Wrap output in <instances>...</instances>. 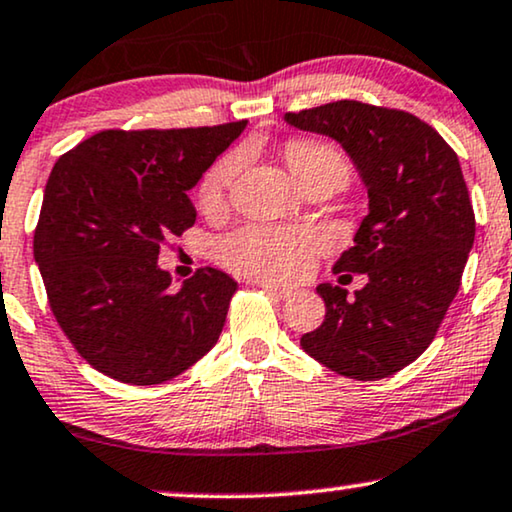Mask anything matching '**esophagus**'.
I'll return each mask as SVG.
<instances>
[{
  "label": "esophagus",
  "mask_w": 512,
  "mask_h": 512,
  "mask_svg": "<svg viewBox=\"0 0 512 512\" xmlns=\"http://www.w3.org/2000/svg\"><path fill=\"white\" fill-rule=\"evenodd\" d=\"M263 291H268L272 298H277V301H287V298L294 296V291L291 289H284V287H277V284H270V282H261Z\"/></svg>",
  "instance_id": "1"
}]
</instances>
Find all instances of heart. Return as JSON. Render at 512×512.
<instances>
[{
    "label": "heart",
    "instance_id": "b5f03b06",
    "mask_svg": "<svg viewBox=\"0 0 512 512\" xmlns=\"http://www.w3.org/2000/svg\"><path fill=\"white\" fill-rule=\"evenodd\" d=\"M284 159L301 188L313 183H331L336 188L348 181L350 169L336 148L320 141H289ZM242 155L228 152L204 171L197 185V202L204 211H214L225 202L232 181L240 171ZM317 251V237L308 230L265 228L249 225L218 244V256L228 268L261 280L291 282L308 272Z\"/></svg>",
    "mask_w": 512,
    "mask_h": 512
}]
</instances>
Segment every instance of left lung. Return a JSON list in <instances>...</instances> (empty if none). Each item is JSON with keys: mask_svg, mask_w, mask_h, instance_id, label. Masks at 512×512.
I'll return each instance as SVG.
<instances>
[{"mask_svg": "<svg viewBox=\"0 0 512 512\" xmlns=\"http://www.w3.org/2000/svg\"><path fill=\"white\" fill-rule=\"evenodd\" d=\"M284 122L341 143L367 188L369 214L334 270L369 282L355 298L320 284L327 315L303 350L336 374L376 381L416 360L447 315L475 242V214L456 152L404 110L336 101Z\"/></svg>", "mask_w": 512, "mask_h": 512, "instance_id": "1", "label": "left lung"}]
</instances>
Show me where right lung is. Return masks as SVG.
<instances>
[{
	"label": "right lung",
	"mask_w": 512,
	"mask_h": 512,
	"mask_svg": "<svg viewBox=\"0 0 512 512\" xmlns=\"http://www.w3.org/2000/svg\"><path fill=\"white\" fill-rule=\"evenodd\" d=\"M242 122L197 129H108L53 164L35 261L53 317L91 367L155 386L214 348L237 282L199 268L181 289L159 244L195 225L188 190L228 150Z\"/></svg>",
	"instance_id": "add662e5"
}]
</instances>
